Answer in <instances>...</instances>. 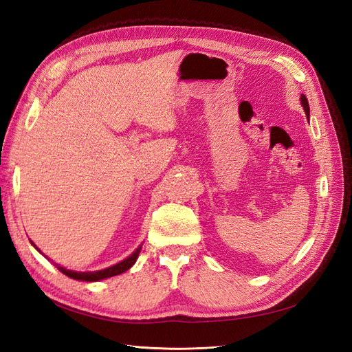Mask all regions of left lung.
I'll use <instances>...</instances> for the list:
<instances>
[{
  "label": "left lung",
  "mask_w": 352,
  "mask_h": 352,
  "mask_svg": "<svg viewBox=\"0 0 352 352\" xmlns=\"http://www.w3.org/2000/svg\"><path fill=\"white\" fill-rule=\"evenodd\" d=\"M301 104H302V107H304L305 116L308 117V116H310V107H308V101H307V97H305V95H301Z\"/></svg>",
  "instance_id": "1"
}]
</instances>
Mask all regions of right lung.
I'll use <instances>...</instances> for the list:
<instances>
[{
  "label": "right lung",
  "instance_id": "obj_1",
  "mask_svg": "<svg viewBox=\"0 0 352 352\" xmlns=\"http://www.w3.org/2000/svg\"><path fill=\"white\" fill-rule=\"evenodd\" d=\"M32 245H34V247H35L34 242H32ZM35 248H36V247H35ZM141 248H142V247L138 248V250L131 255V257H127L126 260L120 261L119 264H114V265H111V267H109V269L98 270V272H72V270H67V269H65V267H60V265H57V267H58V270H60L61 273H65L66 276H69V278H72V279L87 280V282H97V280L107 279V278H111V276H117V274H120V273H123V272H126V270H129V269L132 267V265L135 264V261H136V258H138V255H140ZM36 250H38V248H36ZM38 251H39V250H38Z\"/></svg>",
  "mask_w": 352,
  "mask_h": 352
}]
</instances>
